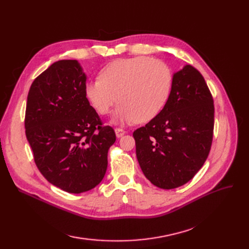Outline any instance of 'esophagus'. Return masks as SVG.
Wrapping results in <instances>:
<instances>
[{
	"instance_id": "obj_1",
	"label": "esophagus",
	"mask_w": 249,
	"mask_h": 249,
	"mask_svg": "<svg viewBox=\"0 0 249 249\" xmlns=\"http://www.w3.org/2000/svg\"><path fill=\"white\" fill-rule=\"evenodd\" d=\"M115 133H116V136L119 138V137H122L126 133V131H125L124 129H122V128H116L115 129Z\"/></svg>"
}]
</instances>
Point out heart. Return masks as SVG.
Returning a JSON list of instances; mask_svg holds the SVG:
<instances>
[{
  "label": "heart",
  "instance_id": "1",
  "mask_svg": "<svg viewBox=\"0 0 249 249\" xmlns=\"http://www.w3.org/2000/svg\"><path fill=\"white\" fill-rule=\"evenodd\" d=\"M172 85L167 64L148 56H135L115 60L103 68L99 78L86 83L85 95L100 115L109 114L116 101L119 104L116 119L143 123L161 112Z\"/></svg>",
  "mask_w": 249,
  "mask_h": 249
}]
</instances>
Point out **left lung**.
<instances>
[{
	"instance_id": "1",
	"label": "left lung",
	"mask_w": 249,
	"mask_h": 249,
	"mask_svg": "<svg viewBox=\"0 0 249 249\" xmlns=\"http://www.w3.org/2000/svg\"><path fill=\"white\" fill-rule=\"evenodd\" d=\"M213 133L212 94L201 72L186 65L174 74L161 112L133 132L143 174L164 190L187 184L205 163Z\"/></svg>"
}]
</instances>
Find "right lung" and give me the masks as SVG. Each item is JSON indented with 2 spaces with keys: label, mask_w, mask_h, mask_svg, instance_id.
I'll return each instance as SVG.
<instances>
[{
  "label": "right lung",
  "mask_w": 249,
  "mask_h": 249,
  "mask_svg": "<svg viewBox=\"0 0 249 249\" xmlns=\"http://www.w3.org/2000/svg\"><path fill=\"white\" fill-rule=\"evenodd\" d=\"M86 75L76 60H58L32 83L25 133L34 161L53 186L72 194L99 185L116 141L85 95Z\"/></svg>",
  "instance_id": "right-lung-1"
}]
</instances>
